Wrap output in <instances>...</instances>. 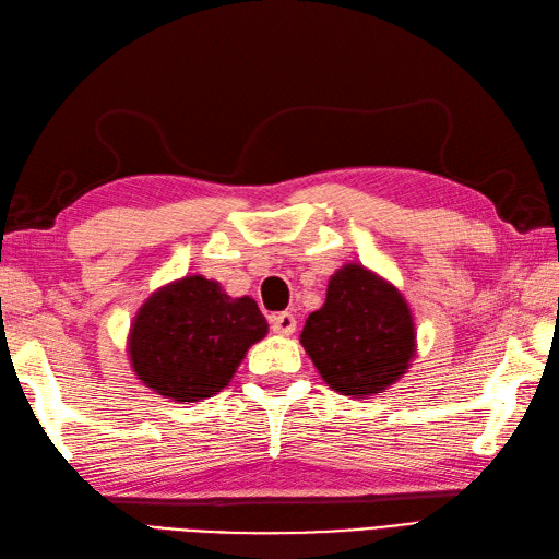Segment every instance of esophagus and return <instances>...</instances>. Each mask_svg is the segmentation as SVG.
I'll return each instance as SVG.
<instances>
[{
  "label": "esophagus",
  "mask_w": 559,
  "mask_h": 559,
  "mask_svg": "<svg viewBox=\"0 0 559 559\" xmlns=\"http://www.w3.org/2000/svg\"><path fill=\"white\" fill-rule=\"evenodd\" d=\"M270 324H273V331L280 336H292L296 331V317L292 312H277L270 317Z\"/></svg>",
  "instance_id": "1"
}]
</instances>
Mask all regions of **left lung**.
Instances as JSON below:
<instances>
[{
    "mask_svg": "<svg viewBox=\"0 0 559 559\" xmlns=\"http://www.w3.org/2000/svg\"><path fill=\"white\" fill-rule=\"evenodd\" d=\"M300 345L331 390L367 400L409 371L414 314L395 284L361 263H345L329 280L324 306L306 320Z\"/></svg>",
    "mask_w": 559,
    "mask_h": 559,
    "instance_id": "1",
    "label": "left lung"
}]
</instances>
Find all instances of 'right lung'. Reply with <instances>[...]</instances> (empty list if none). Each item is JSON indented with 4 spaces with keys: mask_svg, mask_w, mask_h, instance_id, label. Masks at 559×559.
Returning a JSON list of instances; mask_svg holds the SVG:
<instances>
[{
    "mask_svg": "<svg viewBox=\"0 0 559 559\" xmlns=\"http://www.w3.org/2000/svg\"><path fill=\"white\" fill-rule=\"evenodd\" d=\"M265 334L251 296L233 298L216 280L186 275L147 296L131 322L127 353L145 388L190 404L218 395Z\"/></svg>",
    "mask_w": 559,
    "mask_h": 559,
    "instance_id": "obj_1",
    "label": "right lung"
}]
</instances>
